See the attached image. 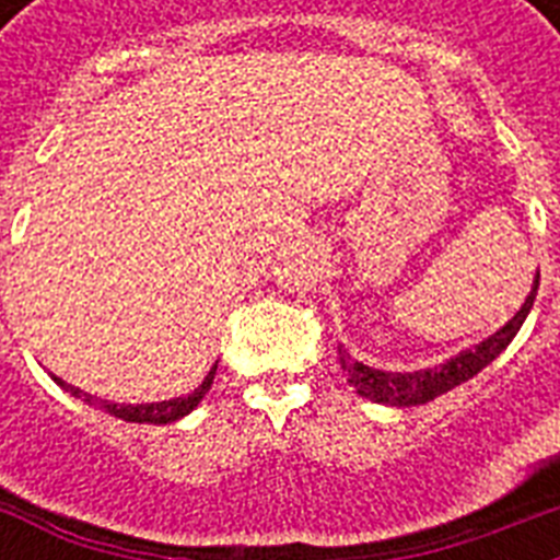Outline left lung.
I'll return each instance as SVG.
<instances>
[{
  "mask_svg": "<svg viewBox=\"0 0 560 560\" xmlns=\"http://www.w3.org/2000/svg\"><path fill=\"white\" fill-rule=\"evenodd\" d=\"M538 281L540 272L532 281V290L526 302L521 305V311L509 319V323L494 331L488 340L477 342L474 349L459 351L456 358L444 360L442 366L421 369V372H383V369L366 366L349 354V351L337 346V354H340L342 372L349 374V383L358 389V395L374 400V404H386V407H418V404H427V400L439 398L444 392H451L453 386L470 381L474 374H479L482 369L497 360L505 351V346L517 337L521 325L526 323L532 305H535V296H538Z\"/></svg>",
  "mask_w": 560,
  "mask_h": 560,
  "instance_id": "obj_1",
  "label": "left lung"
}]
</instances>
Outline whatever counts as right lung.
<instances>
[{
	"label": "right lung",
	"mask_w": 560,
	"mask_h": 560,
	"mask_svg": "<svg viewBox=\"0 0 560 560\" xmlns=\"http://www.w3.org/2000/svg\"><path fill=\"white\" fill-rule=\"evenodd\" d=\"M214 372H218V363L209 369V374L202 377V383L191 392V395H183V398L171 400H156V404H113V400L95 398V395L78 389V386H69V383H66L63 377H57V374H51V381H55L60 389L69 392V395H74V398H81L83 404L104 409V412L121 418V421H133V424H171V421L188 416V412L206 398V392L211 389V381H214Z\"/></svg>",
	"instance_id": "obj_1"
}]
</instances>
